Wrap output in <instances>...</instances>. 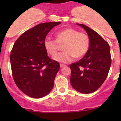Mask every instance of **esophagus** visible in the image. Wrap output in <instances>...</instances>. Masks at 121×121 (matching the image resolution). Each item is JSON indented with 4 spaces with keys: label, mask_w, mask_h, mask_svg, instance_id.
I'll use <instances>...</instances> for the list:
<instances>
[{
    "label": "esophagus",
    "mask_w": 121,
    "mask_h": 121,
    "mask_svg": "<svg viewBox=\"0 0 121 121\" xmlns=\"http://www.w3.org/2000/svg\"><path fill=\"white\" fill-rule=\"evenodd\" d=\"M60 66L61 68H62V67H65V64H60Z\"/></svg>",
    "instance_id": "34e87169"
}]
</instances>
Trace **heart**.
<instances>
[{
    "label": "heart",
    "mask_w": 121,
    "mask_h": 121,
    "mask_svg": "<svg viewBox=\"0 0 121 121\" xmlns=\"http://www.w3.org/2000/svg\"><path fill=\"white\" fill-rule=\"evenodd\" d=\"M64 52L59 53L53 57L54 60L63 63H69L74 58H80L86 54L90 48L88 36L84 32L68 28L56 33V40L47 37L44 41V46L47 53L54 56L59 48V44H63Z\"/></svg>",
    "instance_id": "b5f03b06"
}]
</instances>
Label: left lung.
<instances>
[{"mask_svg": "<svg viewBox=\"0 0 121 121\" xmlns=\"http://www.w3.org/2000/svg\"><path fill=\"white\" fill-rule=\"evenodd\" d=\"M90 38V48L82 59L69 65L70 82L76 91L87 94L97 90L108 76L111 65L110 47L96 31L82 24Z\"/></svg>", "mask_w": 121, "mask_h": 121, "instance_id": "left-lung-1", "label": "left lung"}]
</instances>
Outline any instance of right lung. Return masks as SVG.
<instances>
[{"instance_id":"obj_1","label":"right lung","mask_w":121,"mask_h":121,"mask_svg":"<svg viewBox=\"0 0 121 121\" xmlns=\"http://www.w3.org/2000/svg\"><path fill=\"white\" fill-rule=\"evenodd\" d=\"M60 23H40L27 30L17 39L11 51L10 59L14 82L31 98L44 97L54 86L60 64L47 56L44 41L49 31Z\"/></svg>"}]
</instances>
